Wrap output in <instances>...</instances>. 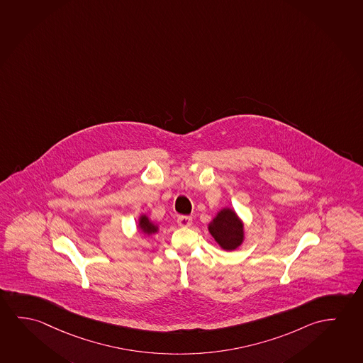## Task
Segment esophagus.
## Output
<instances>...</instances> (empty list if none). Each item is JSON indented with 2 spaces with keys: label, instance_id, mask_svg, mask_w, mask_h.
Wrapping results in <instances>:
<instances>
[{
  "label": "esophagus",
  "instance_id": "obj_1",
  "mask_svg": "<svg viewBox=\"0 0 363 363\" xmlns=\"http://www.w3.org/2000/svg\"><path fill=\"white\" fill-rule=\"evenodd\" d=\"M177 222H178V225L180 227H189L191 225V222H193V219L189 216H179Z\"/></svg>",
  "mask_w": 363,
  "mask_h": 363
}]
</instances>
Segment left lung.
<instances>
[{
  "mask_svg": "<svg viewBox=\"0 0 363 363\" xmlns=\"http://www.w3.org/2000/svg\"><path fill=\"white\" fill-rule=\"evenodd\" d=\"M209 233L216 242L225 251H232L240 247L245 238V230L241 219L230 208L219 211L213 220L208 225Z\"/></svg>",
  "mask_w": 363,
  "mask_h": 363,
  "instance_id": "8db88e82",
  "label": "left lung"
}]
</instances>
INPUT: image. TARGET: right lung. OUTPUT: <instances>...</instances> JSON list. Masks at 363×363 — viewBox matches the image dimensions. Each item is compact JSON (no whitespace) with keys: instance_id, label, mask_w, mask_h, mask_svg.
<instances>
[{"instance_id":"1","label":"right lung","mask_w":363,"mask_h":363,"mask_svg":"<svg viewBox=\"0 0 363 363\" xmlns=\"http://www.w3.org/2000/svg\"><path fill=\"white\" fill-rule=\"evenodd\" d=\"M138 228L143 230L144 233L146 235H152V233H156L157 232V225H154L151 220H150L149 217L147 216H140V218H138Z\"/></svg>"}]
</instances>
